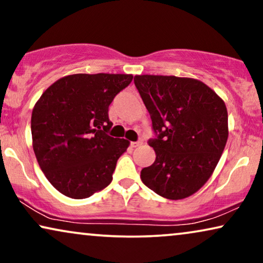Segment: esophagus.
<instances>
[{
  "label": "esophagus",
  "instance_id": "esophagus-1",
  "mask_svg": "<svg viewBox=\"0 0 263 263\" xmlns=\"http://www.w3.org/2000/svg\"><path fill=\"white\" fill-rule=\"evenodd\" d=\"M142 145V141H133V142H130V146L132 147H139V146H141Z\"/></svg>",
  "mask_w": 263,
  "mask_h": 263
}]
</instances>
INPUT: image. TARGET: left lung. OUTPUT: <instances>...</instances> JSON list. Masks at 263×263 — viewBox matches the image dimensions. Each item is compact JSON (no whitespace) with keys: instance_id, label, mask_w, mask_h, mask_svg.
I'll use <instances>...</instances> for the list:
<instances>
[{"instance_id":"1","label":"left lung","mask_w":263,"mask_h":263,"mask_svg":"<svg viewBox=\"0 0 263 263\" xmlns=\"http://www.w3.org/2000/svg\"><path fill=\"white\" fill-rule=\"evenodd\" d=\"M136 88L152 120L156 160L141 181L158 195L182 200L213 174L229 136L228 110L202 81L174 75H136Z\"/></svg>"}]
</instances>
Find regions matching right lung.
I'll return each instance as SVG.
<instances>
[{"mask_svg": "<svg viewBox=\"0 0 263 263\" xmlns=\"http://www.w3.org/2000/svg\"><path fill=\"white\" fill-rule=\"evenodd\" d=\"M132 74H73L48 87L31 117L32 145L45 177L71 199H86L112 181L117 160L129 147L107 135L109 105Z\"/></svg>", "mask_w": 263, "mask_h": 263, "instance_id": "right-lung-1", "label": "right lung"}]
</instances>
